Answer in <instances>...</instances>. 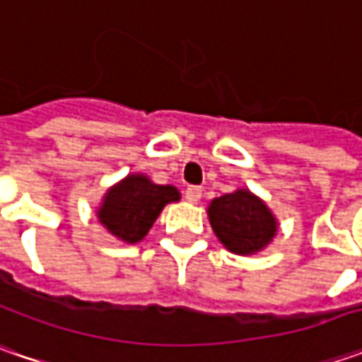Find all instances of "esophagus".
<instances>
[{"instance_id":"obj_1","label":"esophagus","mask_w":362,"mask_h":362,"mask_svg":"<svg viewBox=\"0 0 362 362\" xmlns=\"http://www.w3.org/2000/svg\"><path fill=\"white\" fill-rule=\"evenodd\" d=\"M185 199L189 203H197L202 199V187H197V185H189L185 189Z\"/></svg>"}]
</instances>
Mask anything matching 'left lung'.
Listing matches in <instances>:
<instances>
[{"label":"left lung","mask_w":362,"mask_h":362,"mask_svg":"<svg viewBox=\"0 0 362 362\" xmlns=\"http://www.w3.org/2000/svg\"><path fill=\"white\" fill-rule=\"evenodd\" d=\"M207 214L219 242L233 254L259 252L276 233L270 209L243 189L214 199Z\"/></svg>","instance_id":"1"}]
</instances>
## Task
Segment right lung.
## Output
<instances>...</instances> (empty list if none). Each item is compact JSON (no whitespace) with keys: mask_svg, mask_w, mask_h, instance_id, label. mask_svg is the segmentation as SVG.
Instances as JSON below:
<instances>
[{"mask_svg":"<svg viewBox=\"0 0 362 362\" xmlns=\"http://www.w3.org/2000/svg\"><path fill=\"white\" fill-rule=\"evenodd\" d=\"M177 199L179 191L171 185H155L145 175H129L106 193L98 219L122 242L136 243L153 228L160 209Z\"/></svg>","mask_w":362,"mask_h":362,"instance_id":"obj_1","label":"right lung"}]
</instances>
